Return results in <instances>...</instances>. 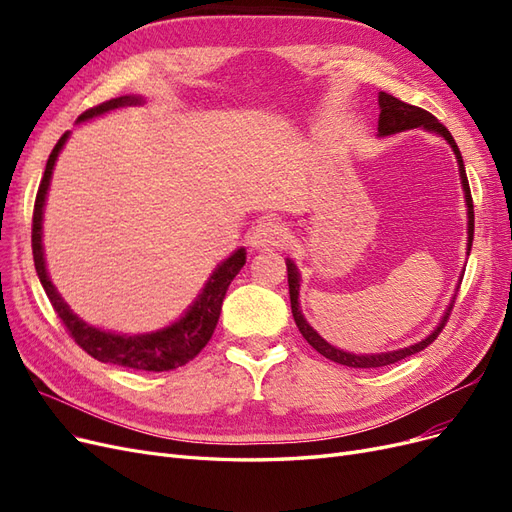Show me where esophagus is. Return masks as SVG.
I'll return each instance as SVG.
<instances>
[{
  "label": "esophagus",
  "mask_w": 512,
  "mask_h": 512,
  "mask_svg": "<svg viewBox=\"0 0 512 512\" xmlns=\"http://www.w3.org/2000/svg\"><path fill=\"white\" fill-rule=\"evenodd\" d=\"M286 239H288L286 224L275 218H265L254 226L250 235V245L254 250H269V247L284 245Z\"/></svg>",
  "instance_id": "esophagus-1"
}]
</instances>
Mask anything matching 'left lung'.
<instances>
[{
  "instance_id": "8db88e82",
  "label": "left lung",
  "mask_w": 512,
  "mask_h": 512,
  "mask_svg": "<svg viewBox=\"0 0 512 512\" xmlns=\"http://www.w3.org/2000/svg\"><path fill=\"white\" fill-rule=\"evenodd\" d=\"M378 104H380V117H378V134L380 136H391V134H397V132L423 128L427 132L440 134L444 141L451 145V149L455 151V158H457V164H459V177H461V185H463V194H466V205H468V254H470L472 239H474V205H472L470 183H468V177H466V166H463V160H461V153H459V147L455 143V138L451 136V132H448L436 117H433L427 111H423V108L401 102V100H397V98H393L389 94H384V91H380V94H378ZM286 269H288V290H290L292 316H294V322H297L301 335L307 339V344L312 346L314 350H318L322 356H327V359H331V361H335L339 365H346V367H356V369L384 367V365H393V363H397L401 359H408V356L425 350L429 344H433V339H436L442 333L448 316H451L453 303H455V301H451V305L446 307V312H444L440 324L423 339V342H418V344L408 346V348H401V350H393V352L352 354V352H344V350L331 346L329 342H324V339L312 327H309V322L303 318V312H301V307H299L301 275H299L297 265H294L292 260H286Z\"/></svg>"
}]
</instances>
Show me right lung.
I'll return each instance as SVG.
<instances>
[{"label":"right lung","instance_id":"obj_1","mask_svg":"<svg viewBox=\"0 0 512 512\" xmlns=\"http://www.w3.org/2000/svg\"><path fill=\"white\" fill-rule=\"evenodd\" d=\"M143 104V98L138 96H121L113 98L108 102H102L94 108L85 111L76 123H83L87 119L100 117L108 111H115L121 106H134ZM70 132L59 138L57 145L53 147L49 162H46L44 175L40 181V188L36 194V205H34V222H32V250H34V265L36 273L40 277V284L49 297L57 316L64 322L70 337L79 344L89 356L102 361V363H113L121 367H130L138 371H170L177 369L185 363H190L194 356L207 346L211 339L215 324H218L220 312H222V301L226 297V290L230 282L235 280V275L245 265V250H239L228 256L222 265H218L205 284L203 292L198 294L194 305L185 312L177 322L170 324V327L156 331V333H145V335H117L111 331H102L91 327V324L83 322L79 316L72 314L68 303L61 299V294L55 290L49 273H46V262H44V250H42V215H44V200L46 192H49L51 175L55 168V160L59 156L61 147L66 145Z\"/></svg>","mask_w":512,"mask_h":512}]
</instances>
